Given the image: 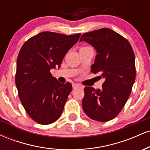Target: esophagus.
I'll return each instance as SVG.
<instances>
[{
	"mask_svg": "<svg viewBox=\"0 0 150 150\" xmlns=\"http://www.w3.org/2000/svg\"><path fill=\"white\" fill-rule=\"evenodd\" d=\"M78 87H80V85H77V84H73V89L78 88Z\"/></svg>",
	"mask_w": 150,
	"mask_h": 150,
	"instance_id": "1",
	"label": "esophagus"
}]
</instances>
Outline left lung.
<instances>
[{
    "instance_id": "8db88e82",
    "label": "left lung",
    "mask_w": 150,
    "mask_h": 150,
    "mask_svg": "<svg viewBox=\"0 0 150 150\" xmlns=\"http://www.w3.org/2000/svg\"><path fill=\"white\" fill-rule=\"evenodd\" d=\"M82 41L97 51L92 72L105 79L101 89L85 87L82 108L91 119L108 121L121 111L131 93L135 80L133 50L127 39L108 28L85 33Z\"/></svg>"
}]
</instances>
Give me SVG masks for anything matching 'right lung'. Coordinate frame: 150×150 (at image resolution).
<instances>
[{
    "mask_svg": "<svg viewBox=\"0 0 150 150\" xmlns=\"http://www.w3.org/2000/svg\"><path fill=\"white\" fill-rule=\"evenodd\" d=\"M80 35L43 32L28 39L19 52L15 75L18 95L27 114L39 124H51L63 112L72 85L59 82L50 70L60 68Z\"/></svg>",
    "mask_w": 150,
    "mask_h": 150,
    "instance_id": "add662e5",
    "label": "right lung"
}]
</instances>
